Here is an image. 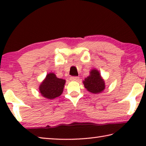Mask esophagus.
Listing matches in <instances>:
<instances>
[{
    "label": "esophagus",
    "instance_id": "34e87169",
    "mask_svg": "<svg viewBox=\"0 0 146 146\" xmlns=\"http://www.w3.org/2000/svg\"><path fill=\"white\" fill-rule=\"evenodd\" d=\"M70 80L72 81H78L79 80L78 76H71L70 77Z\"/></svg>",
    "mask_w": 146,
    "mask_h": 146
}]
</instances>
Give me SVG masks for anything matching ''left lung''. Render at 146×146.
I'll use <instances>...</instances> for the list:
<instances>
[{
  "mask_svg": "<svg viewBox=\"0 0 146 146\" xmlns=\"http://www.w3.org/2000/svg\"><path fill=\"white\" fill-rule=\"evenodd\" d=\"M90 75L83 81L84 87L92 93H100L105 89V82L97 70H91Z\"/></svg>",
  "mask_w": 146,
  "mask_h": 146,
  "instance_id": "obj_1",
  "label": "left lung"
}]
</instances>
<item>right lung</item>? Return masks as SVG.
<instances>
[{
  "label": "right lung",
  "mask_w": 146,
  "mask_h": 146,
  "mask_svg": "<svg viewBox=\"0 0 146 146\" xmlns=\"http://www.w3.org/2000/svg\"><path fill=\"white\" fill-rule=\"evenodd\" d=\"M66 80L56 77L55 73H49L39 86V91L44 97L53 99L63 92Z\"/></svg>",
  "instance_id": "add662e5"
}]
</instances>
